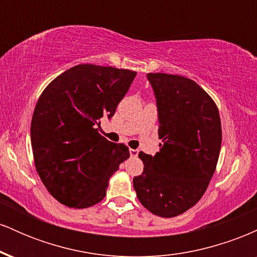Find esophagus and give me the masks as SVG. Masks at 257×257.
Returning <instances> with one entry per match:
<instances>
[{"mask_svg":"<svg viewBox=\"0 0 257 257\" xmlns=\"http://www.w3.org/2000/svg\"><path fill=\"white\" fill-rule=\"evenodd\" d=\"M129 153H131V156H132V157H138V155H139V151H138V150L131 149V150H129Z\"/></svg>","mask_w":257,"mask_h":257,"instance_id":"obj_1","label":"esophagus"}]
</instances>
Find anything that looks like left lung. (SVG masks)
I'll return each instance as SVG.
<instances>
[{"mask_svg":"<svg viewBox=\"0 0 257 257\" xmlns=\"http://www.w3.org/2000/svg\"><path fill=\"white\" fill-rule=\"evenodd\" d=\"M158 110L161 149L155 156L139 153L144 172L133 179L138 199L147 210L174 217L196 204L208 188L219 159V108L190 78L147 73Z\"/></svg>","mask_w":257,"mask_h":257,"instance_id":"8db88e82","label":"left lung"}]
</instances>
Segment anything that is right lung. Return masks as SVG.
<instances>
[{
  "mask_svg": "<svg viewBox=\"0 0 257 257\" xmlns=\"http://www.w3.org/2000/svg\"><path fill=\"white\" fill-rule=\"evenodd\" d=\"M137 72L81 64L46 87L31 120L35 167L61 204L83 209L101 202L108 180L129 158L124 144L100 134V118H111Z\"/></svg>",
  "mask_w": 257,
  "mask_h": 257,
  "instance_id": "right-lung-1",
  "label": "right lung"
}]
</instances>
